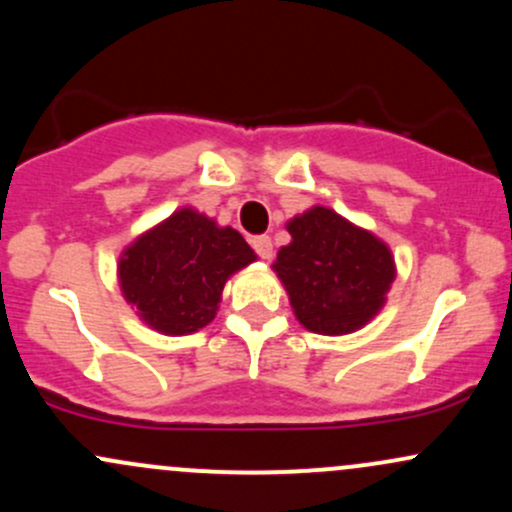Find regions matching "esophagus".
I'll list each match as a JSON object with an SVG mask.
<instances>
[{"label":"esophagus","instance_id":"esophagus-1","mask_svg":"<svg viewBox=\"0 0 512 512\" xmlns=\"http://www.w3.org/2000/svg\"><path fill=\"white\" fill-rule=\"evenodd\" d=\"M252 248H255V252L262 257V260H272L274 245H272V238H269V236H255V238H252Z\"/></svg>","mask_w":512,"mask_h":512}]
</instances>
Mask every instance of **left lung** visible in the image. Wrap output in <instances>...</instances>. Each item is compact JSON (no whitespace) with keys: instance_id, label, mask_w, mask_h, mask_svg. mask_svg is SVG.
Returning <instances> with one entry per match:
<instances>
[{"instance_id":"left-lung-1","label":"left lung","mask_w":512,"mask_h":512,"mask_svg":"<svg viewBox=\"0 0 512 512\" xmlns=\"http://www.w3.org/2000/svg\"><path fill=\"white\" fill-rule=\"evenodd\" d=\"M291 243L272 269L305 330L339 337L361 330L395 281V257L380 238L337 211L313 207L286 223Z\"/></svg>"}]
</instances>
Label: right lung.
<instances>
[{"mask_svg":"<svg viewBox=\"0 0 512 512\" xmlns=\"http://www.w3.org/2000/svg\"><path fill=\"white\" fill-rule=\"evenodd\" d=\"M255 260L236 228L185 207L122 250L117 279L151 330L180 337L214 320L228 276Z\"/></svg>","mask_w":512,"mask_h":512,"instance_id":"right-lung-1","label":"right lung"}]
</instances>
